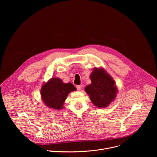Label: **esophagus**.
<instances>
[{
	"label": "esophagus",
	"mask_w": 157,
	"mask_h": 157,
	"mask_svg": "<svg viewBox=\"0 0 157 157\" xmlns=\"http://www.w3.org/2000/svg\"><path fill=\"white\" fill-rule=\"evenodd\" d=\"M76 88H77V89H78V91H81V89H82V86H81V85H78V86H76Z\"/></svg>",
	"instance_id": "obj_1"
}]
</instances>
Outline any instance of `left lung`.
Listing matches in <instances>:
<instances>
[{
    "instance_id": "obj_1",
    "label": "left lung",
    "mask_w": 157,
    "mask_h": 157,
    "mask_svg": "<svg viewBox=\"0 0 157 157\" xmlns=\"http://www.w3.org/2000/svg\"><path fill=\"white\" fill-rule=\"evenodd\" d=\"M90 78L91 84L85 87V91L94 105L101 108L107 107L117 93L114 80L104 68H95Z\"/></svg>"
}]
</instances>
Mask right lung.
<instances>
[{
    "mask_svg": "<svg viewBox=\"0 0 157 157\" xmlns=\"http://www.w3.org/2000/svg\"><path fill=\"white\" fill-rule=\"evenodd\" d=\"M76 87L71 83H63L58 78H52L44 83L40 93L43 102L47 107L54 109H61L68 95Z\"/></svg>",
    "mask_w": 157,
    "mask_h": 157,
    "instance_id": "obj_1",
    "label": "right lung"
}]
</instances>
